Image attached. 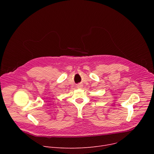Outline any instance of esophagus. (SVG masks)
Returning a JSON list of instances; mask_svg holds the SVG:
<instances>
[{
	"label": "esophagus",
	"instance_id": "1",
	"mask_svg": "<svg viewBox=\"0 0 154 154\" xmlns=\"http://www.w3.org/2000/svg\"><path fill=\"white\" fill-rule=\"evenodd\" d=\"M78 87H79V88H80V87H81V85H78Z\"/></svg>",
	"mask_w": 154,
	"mask_h": 154
}]
</instances>
